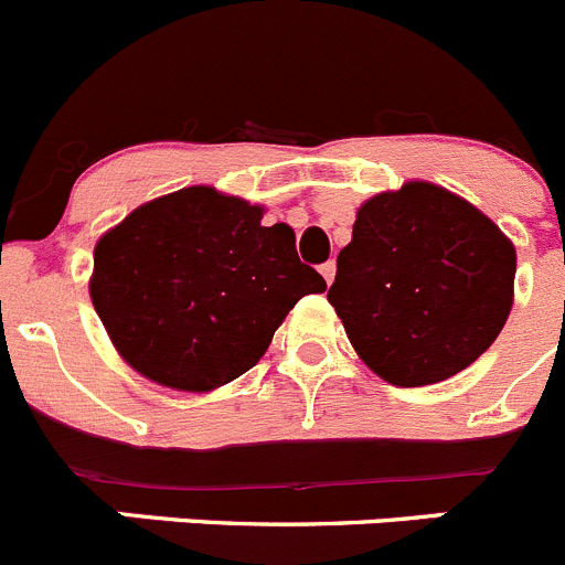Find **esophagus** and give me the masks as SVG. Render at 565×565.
Returning <instances> with one entry per match:
<instances>
[{
	"label": "esophagus",
	"instance_id": "obj_1",
	"mask_svg": "<svg viewBox=\"0 0 565 565\" xmlns=\"http://www.w3.org/2000/svg\"><path fill=\"white\" fill-rule=\"evenodd\" d=\"M320 276L326 278V284L334 281V276H337V265H334V262H326V265L320 267Z\"/></svg>",
	"mask_w": 565,
	"mask_h": 565
}]
</instances>
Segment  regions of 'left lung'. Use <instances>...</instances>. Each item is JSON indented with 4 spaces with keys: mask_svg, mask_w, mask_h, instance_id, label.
I'll list each match as a JSON object with an SVG mask.
<instances>
[{
    "mask_svg": "<svg viewBox=\"0 0 565 565\" xmlns=\"http://www.w3.org/2000/svg\"><path fill=\"white\" fill-rule=\"evenodd\" d=\"M515 247L460 194L407 181L360 205L329 303L384 382L424 387L466 371L513 309Z\"/></svg>",
    "mask_w": 565,
    "mask_h": 565,
    "instance_id": "8db88e82",
    "label": "left lung"
}]
</instances>
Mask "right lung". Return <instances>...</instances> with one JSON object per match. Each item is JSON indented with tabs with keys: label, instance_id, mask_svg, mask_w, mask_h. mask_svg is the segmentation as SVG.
I'll return each mask as SVG.
<instances>
[{
	"label": "right lung",
	"instance_id": "obj_1",
	"mask_svg": "<svg viewBox=\"0 0 565 565\" xmlns=\"http://www.w3.org/2000/svg\"><path fill=\"white\" fill-rule=\"evenodd\" d=\"M265 205L186 186L139 205L94 247L88 295L125 362L150 382L211 393L250 371L289 309L323 292Z\"/></svg>",
	"mask_w": 565,
	"mask_h": 565
}]
</instances>
